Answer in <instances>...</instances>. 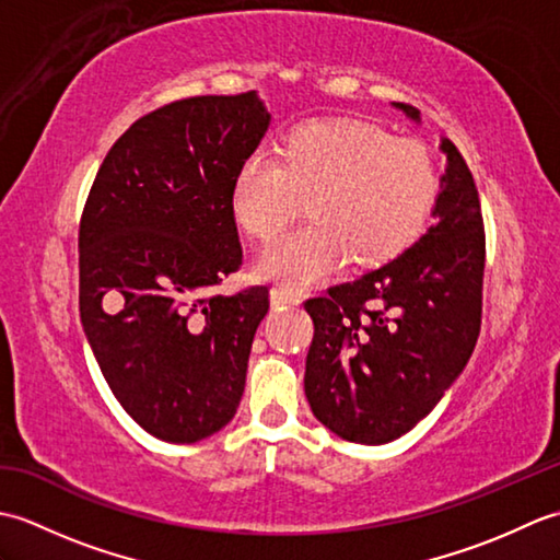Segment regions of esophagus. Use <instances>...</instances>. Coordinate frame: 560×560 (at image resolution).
Returning a JSON list of instances; mask_svg holds the SVG:
<instances>
[{
    "mask_svg": "<svg viewBox=\"0 0 560 560\" xmlns=\"http://www.w3.org/2000/svg\"><path fill=\"white\" fill-rule=\"evenodd\" d=\"M269 299H271V305H273V307H279V305H299V303H301V295H299V293H293V291H289V289H281V287L271 289Z\"/></svg>",
    "mask_w": 560,
    "mask_h": 560,
    "instance_id": "1",
    "label": "esophagus"
}]
</instances>
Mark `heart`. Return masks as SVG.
I'll return each instance as SVG.
<instances>
[{
  "mask_svg": "<svg viewBox=\"0 0 560 560\" xmlns=\"http://www.w3.org/2000/svg\"><path fill=\"white\" fill-rule=\"evenodd\" d=\"M440 195V171L421 141L397 139L363 120L295 127L281 156L255 151L237 165L235 221L261 243L283 233L307 199L311 223L261 253L257 271L295 289L347 265L377 267L425 231Z\"/></svg>",
  "mask_w": 560,
  "mask_h": 560,
  "instance_id": "obj_1",
  "label": "heart"
}]
</instances>
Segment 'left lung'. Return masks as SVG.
<instances>
[{
    "instance_id": "8db88e82",
    "label": "left lung",
    "mask_w": 560,
    "mask_h": 560,
    "mask_svg": "<svg viewBox=\"0 0 560 560\" xmlns=\"http://www.w3.org/2000/svg\"><path fill=\"white\" fill-rule=\"evenodd\" d=\"M419 122V110L395 103ZM433 219L385 267L305 301L315 337L305 397L343 440L383 445L433 411L477 347L486 235L479 192L450 139Z\"/></svg>"
}]
</instances>
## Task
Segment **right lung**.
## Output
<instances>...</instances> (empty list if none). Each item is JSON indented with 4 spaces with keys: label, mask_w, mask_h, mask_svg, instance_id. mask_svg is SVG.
Listing matches in <instances>:
<instances>
[{
    "label": "right lung",
    "mask_w": 560,
    "mask_h": 560,
    "mask_svg": "<svg viewBox=\"0 0 560 560\" xmlns=\"http://www.w3.org/2000/svg\"><path fill=\"white\" fill-rule=\"evenodd\" d=\"M271 115L255 91L153 110L115 141L79 223V313L122 409L165 443L229 423L267 287L217 295L243 265L233 177Z\"/></svg>",
    "instance_id": "add662e5"
}]
</instances>
